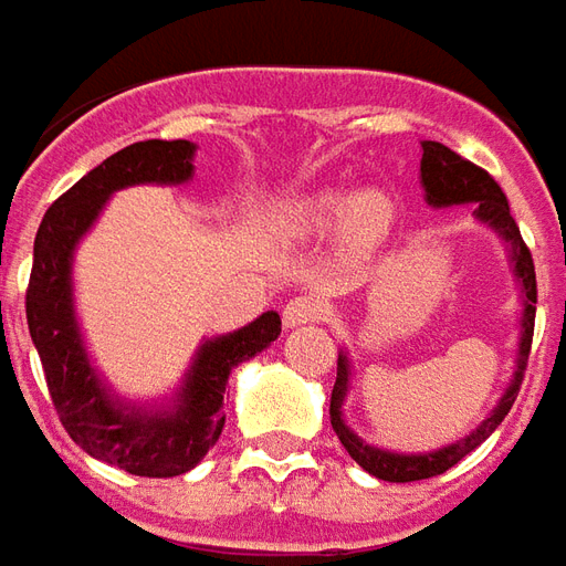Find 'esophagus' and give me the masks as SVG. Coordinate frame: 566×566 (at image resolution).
<instances>
[{"label": "esophagus", "instance_id": "esophagus-1", "mask_svg": "<svg viewBox=\"0 0 566 566\" xmlns=\"http://www.w3.org/2000/svg\"><path fill=\"white\" fill-rule=\"evenodd\" d=\"M326 316V307L316 295H295L283 307V326H304V323H319Z\"/></svg>", "mask_w": 566, "mask_h": 566}]
</instances>
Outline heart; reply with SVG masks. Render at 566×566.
<instances>
[{
    "label": "heart",
    "instance_id": "b5f03b06",
    "mask_svg": "<svg viewBox=\"0 0 566 566\" xmlns=\"http://www.w3.org/2000/svg\"><path fill=\"white\" fill-rule=\"evenodd\" d=\"M392 207L380 191H363L356 198L344 200L340 195H316L302 200L292 219L302 234H328L335 228H344L347 240L359 247L375 243V240L390 226Z\"/></svg>",
    "mask_w": 566,
    "mask_h": 566
}]
</instances>
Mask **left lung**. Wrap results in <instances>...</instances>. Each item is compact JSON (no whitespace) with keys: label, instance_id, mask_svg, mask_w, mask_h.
<instances>
[{"label":"left lung","instance_id":"obj_1","mask_svg":"<svg viewBox=\"0 0 566 566\" xmlns=\"http://www.w3.org/2000/svg\"><path fill=\"white\" fill-rule=\"evenodd\" d=\"M420 179L427 188V200L432 207H451V203H475V216L496 228L512 247V259H515V271L521 276V290H524V335H521V350H518V368H515V380L506 390V396L500 399L496 411L491 418L484 420L479 430L460 439L457 444H448L436 454H390V451H380L371 444H363L356 439L354 432L344 427L340 420V402H344V390H347V356H338V378L332 387V405H328V415H332V430L340 439V444L347 448V454L354 457L359 467L371 472L375 479L384 482H420V479H432V475H442L448 469L460 463L469 451H475L479 444L491 436V432L503 423L509 415V408L515 402V396L521 390V380L527 371V356H531L533 344V319H536V271H533V259L527 243L521 240V231L509 212V200L503 195V188L496 186V179L488 170H482L479 164L460 158L457 151H451L442 143H423V158H420Z\"/></svg>","mask_w":566,"mask_h":566}]
</instances>
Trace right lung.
I'll return each mask as SVG.
<instances>
[{
    "instance_id": "right-lung-1",
    "label": "right lung",
    "mask_w": 566,
    "mask_h": 566,
    "mask_svg": "<svg viewBox=\"0 0 566 566\" xmlns=\"http://www.w3.org/2000/svg\"><path fill=\"white\" fill-rule=\"evenodd\" d=\"M195 146L188 139H146L109 155L48 207L35 231L27 286V323L42 359L48 392L72 442L91 457L146 479H174L195 469L226 427V384L231 368L264 350L280 335V316L262 314L226 338L207 340L191 366L176 411H124L112 402L87 363L72 316L70 259L75 243L112 191L136 182H186Z\"/></svg>"
}]
</instances>
